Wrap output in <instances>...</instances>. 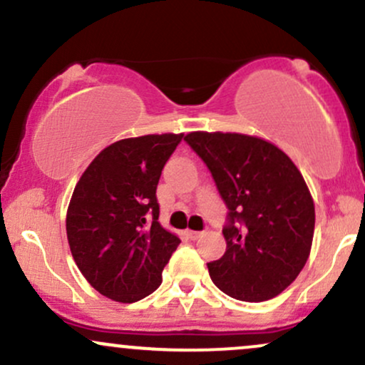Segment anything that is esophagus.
<instances>
[{
    "mask_svg": "<svg viewBox=\"0 0 365 365\" xmlns=\"http://www.w3.org/2000/svg\"><path fill=\"white\" fill-rule=\"evenodd\" d=\"M200 235H202V232H194V230H188L187 232V237L192 238V240H197Z\"/></svg>",
    "mask_w": 365,
    "mask_h": 365,
    "instance_id": "obj_1",
    "label": "esophagus"
}]
</instances>
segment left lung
Listing matches in <instances>:
<instances>
[{
	"label": "left lung",
	"mask_w": 365,
	"mask_h": 365,
	"mask_svg": "<svg viewBox=\"0 0 365 365\" xmlns=\"http://www.w3.org/2000/svg\"><path fill=\"white\" fill-rule=\"evenodd\" d=\"M230 209L226 252L207 264L212 283L244 302L279 295L311 254L316 211L295 163L273 142L237 132H190Z\"/></svg>",
	"instance_id": "obj_1"
}]
</instances>
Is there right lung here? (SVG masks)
Returning <instances> with one entry per match:
<instances>
[{"instance_id":"add662e5","label":"right lung","mask_w":365,"mask_h":365,"mask_svg":"<svg viewBox=\"0 0 365 365\" xmlns=\"http://www.w3.org/2000/svg\"><path fill=\"white\" fill-rule=\"evenodd\" d=\"M183 133H150L113 142L75 185L66 237L83 278L121 304L144 299L180 245L158 221L156 188Z\"/></svg>"}]
</instances>
